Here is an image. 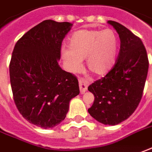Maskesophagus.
Masks as SVG:
<instances>
[{"mask_svg": "<svg viewBox=\"0 0 152 152\" xmlns=\"http://www.w3.org/2000/svg\"><path fill=\"white\" fill-rule=\"evenodd\" d=\"M79 83V88H80V93L81 94H84L86 92L87 88H88V82L84 78H79L78 80Z\"/></svg>", "mask_w": 152, "mask_h": 152, "instance_id": "obj_1", "label": "esophagus"}]
</instances>
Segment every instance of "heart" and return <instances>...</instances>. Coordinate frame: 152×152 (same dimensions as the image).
<instances>
[{"label": "heart", "mask_w": 152, "mask_h": 152, "mask_svg": "<svg viewBox=\"0 0 152 152\" xmlns=\"http://www.w3.org/2000/svg\"><path fill=\"white\" fill-rule=\"evenodd\" d=\"M69 49H63L61 55L70 70L78 69L86 59L88 69L97 75H104L117 62L119 39L112 29L80 30L69 38Z\"/></svg>", "instance_id": "1"}]
</instances>
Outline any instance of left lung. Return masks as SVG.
I'll return each instance as SVG.
<instances>
[{"instance_id": "1", "label": "left lung", "mask_w": 152, "mask_h": 152, "mask_svg": "<svg viewBox=\"0 0 152 152\" xmlns=\"http://www.w3.org/2000/svg\"><path fill=\"white\" fill-rule=\"evenodd\" d=\"M120 38L114 67L88 89L94 95L88 113L104 125H118L130 117L141 101L149 61L142 39L125 26L108 20Z\"/></svg>"}]
</instances>
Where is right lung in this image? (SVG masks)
Listing matches in <instances>:
<instances>
[{
    "mask_svg": "<svg viewBox=\"0 0 152 152\" xmlns=\"http://www.w3.org/2000/svg\"><path fill=\"white\" fill-rule=\"evenodd\" d=\"M69 22L46 20L30 29L15 45L10 79L17 109L30 123L44 129L64 120L70 100L79 94L77 78L58 65Z\"/></svg>",
    "mask_w": 152,
    "mask_h": 152,
    "instance_id": "obj_1",
    "label": "right lung"
}]
</instances>
